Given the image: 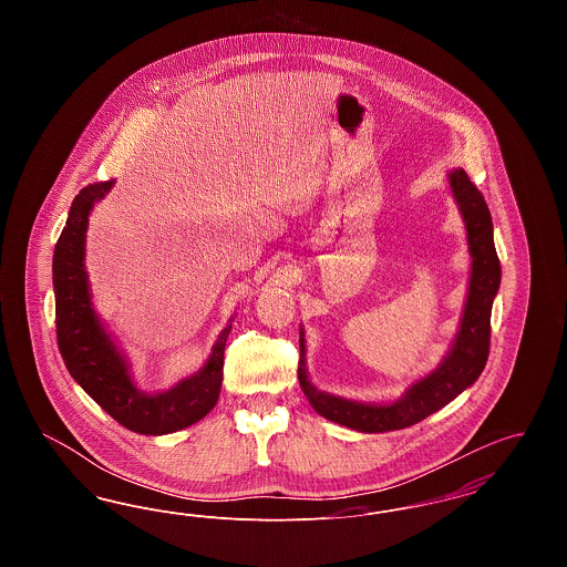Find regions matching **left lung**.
<instances>
[{
  "label": "left lung",
  "mask_w": 567,
  "mask_h": 567,
  "mask_svg": "<svg viewBox=\"0 0 567 567\" xmlns=\"http://www.w3.org/2000/svg\"><path fill=\"white\" fill-rule=\"evenodd\" d=\"M446 178L458 215L465 223V238L472 259L457 336L437 368L414 380L402 398L395 402L372 404L327 393L310 382L306 368V333L303 327H299V386L310 405L327 421L361 433L404 430L451 404L485 370L491 338V308L502 282V268L493 243V223L485 197L461 167L451 169Z\"/></svg>",
  "instance_id": "obj_1"
}]
</instances>
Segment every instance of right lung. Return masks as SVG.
<instances>
[{"mask_svg":"<svg viewBox=\"0 0 567 567\" xmlns=\"http://www.w3.org/2000/svg\"><path fill=\"white\" fill-rule=\"evenodd\" d=\"M112 187L114 181L95 183L74 197L65 227L54 246L56 344L68 372L114 421L130 432L165 435L202 421L218 402L223 354L234 317L218 333L210 357L195 374L157 393H146L135 384L127 354L118 349L93 308L89 274L84 268L89 215Z\"/></svg>","mask_w":567,"mask_h":567,"instance_id":"right-lung-1","label":"right lung"}]
</instances>
